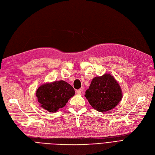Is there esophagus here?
I'll return each mask as SVG.
<instances>
[{
    "label": "esophagus",
    "mask_w": 155,
    "mask_h": 155,
    "mask_svg": "<svg viewBox=\"0 0 155 155\" xmlns=\"http://www.w3.org/2000/svg\"><path fill=\"white\" fill-rule=\"evenodd\" d=\"M76 93L78 94H81V89H79L76 91Z\"/></svg>",
    "instance_id": "esophagus-1"
}]
</instances>
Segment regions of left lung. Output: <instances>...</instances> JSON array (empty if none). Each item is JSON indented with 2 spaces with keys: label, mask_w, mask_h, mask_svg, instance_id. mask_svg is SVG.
Here are the masks:
<instances>
[{
  "label": "left lung",
  "mask_w": 155,
  "mask_h": 155,
  "mask_svg": "<svg viewBox=\"0 0 155 155\" xmlns=\"http://www.w3.org/2000/svg\"><path fill=\"white\" fill-rule=\"evenodd\" d=\"M85 97L96 110L105 112L114 109L123 98L118 82L110 74L95 77L85 92Z\"/></svg>",
  "instance_id": "obj_1"
}]
</instances>
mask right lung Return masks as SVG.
<instances>
[{
	"label": "right lung",
	"instance_id": "obj_1",
	"mask_svg": "<svg viewBox=\"0 0 155 155\" xmlns=\"http://www.w3.org/2000/svg\"><path fill=\"white\" fill-rule=\"evenodd\" d=\"M74 94V88L62 80L45 83L36 91L40 107L52 113L63 107Z\"/></svg>",
	"mask_w": 155,
	"mask_h": 155
}]
</instances>
